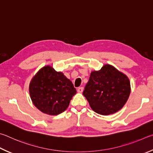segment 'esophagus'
I'll return each instance as SVG.
<instances>
[{
  "mask_svg": "<svg viewBox=\"0 0 153 153\" xmlns=\"http://www.w3.org/2000/svg\"><path fill=\"white\" fill-rule=\"evenodd\" d=\"M77 91H78L79 93H82V91H83V87H79L78 89H77Z\"/></svg>",
  "mask_w": 153,
  "mask_h": 153,
  "instance_id": "1",
  "label": "esophagus"
}]
</instances>
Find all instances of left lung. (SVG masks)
I'll use <instances>...</instances> for the list:
<instances>
[{"label": "left lung", "mask_w": 153, "mask_h": 153, "mask_svg": "<svg viewBox=\"0 0 153 153\" xmlns=\"http://www.w3.org/2000/svg\"><path fill=\"white\" fill-rule=\"evenodd\" d=\"M82 94L91 108L99 114L108 116L121 109L130 94L126 75L109 64L91 73Z\"/></svg>", "instance_id": "obj_1"}]
</instances>
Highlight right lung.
Returning <instances> with one entry per match:
<instances>
[{
    "label": "right lung",
    "mask_w": 153,
    "mask_h": 153,
    "mask_svg": "<svg viewBox=\"0 0 153 153\" xmlns=\"http://www.w3.org/2000/svg\"><path fill=\"white\" fill-rule=\"evenodd\" d=\"M34 105L39 111L51 116L62 113L76 94L73 84L61 72L45 66L33 77L29 87Z\"/></svg>",
    "instance_id": "1"
}]
</instances>
